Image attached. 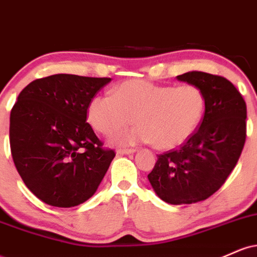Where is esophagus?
Here are the masks:
<instances>
[{
	"label": "esophagus",
	"mask_w": 257,
	"mask_h": 257,
	"mask_svg": "<svg viewBox=\"0 0 257 257\" xmlns=\"http://www.w3.org/2000/svg\"><path fill=\"white\" fill-rule=\"evenodd\" d=\"M135 152V149H119L117 153H119V155H131V153H134Z\"/></svg>",
	"instance_id": "1"
}]
</instances>
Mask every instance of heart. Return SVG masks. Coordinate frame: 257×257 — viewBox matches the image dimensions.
Here are the masks:
<instances>
[{
  "instance_id": "1",
  "label": "heart",
  "mask_w": 257,
  "mask_h": 257,
  "mask_svg": "<svg viewBox=\"0 0 257 257\" xmlns=\"http://www.w3.org/2000/svg\"><path fill=\"white\" fill-rule=\"evenodd\" d=\"M205 111V98L196 85H157L133 81L117 85L112 95H98L88 106V120L96 132L119 133L118 144L153 143L157 149L172 150L185 144L196 133Z\"/></svg>"
}]
</instances>
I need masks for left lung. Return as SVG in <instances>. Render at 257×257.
Listing matches in <instances>:
<instances>
[{
	"mask_svg": "<svg viewBox=\"0 0 257 257\" xmlns=\"http://www.w3.org/2000/svg\"><path fill=\"white\" fill-rule=\"evenodd\" d=\"M176 78L202 90L204 117L178 150L158 156L147 178L164 202L192 204L216 192L234 169L245 144L246 104L222 76L191 71Z\"/></svg>",
	"mask_w": 257,
	"mask_h": 257,
	"instance_id": "1",
	"label": "left lung"
}]
</instances>
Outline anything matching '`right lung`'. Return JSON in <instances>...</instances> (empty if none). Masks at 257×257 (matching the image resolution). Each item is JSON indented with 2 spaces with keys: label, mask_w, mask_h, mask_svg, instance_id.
<instances>
[{
  "label": "right lung",
  "mask_w": 257,
  "mask_h": 257,
  "mask_svg": "<svg viewBox=\"0 0 257 257\" xmlns=\"http://www.w3.org/2000/svg\"><path fill=\"white\" fill-rule=\"evenodd\" d=\"M110 81L59 73L20 91L11 111L12 157L26 187L47 204L71 208L89 199L116 156L85 122L90 100Z\"/></svg>",
  "instance_id": "add662e5"
}]
</instances>
